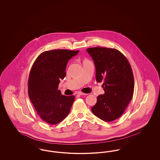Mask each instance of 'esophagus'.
I'll use <instances>...</instances> for the list:
<instances>
[{
    "label": "esophagus",
    "mask_w": 160,
    "mask_h": 160,
    "mask_svg": "<svg viewBox=\"0 0 160 160\" xmlns=\"http://www.w3.org/2000/svg\"><path fill=\"white\" fill-rule=\"evenodd\" d=\"M77 93H78V95H87L86 93H83V92L80 91L78 92Z\"/></svg>",
    "instance_id": "obj_1"
}]
</instances>
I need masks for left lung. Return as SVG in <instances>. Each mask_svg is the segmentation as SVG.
<instances>
[{"instance_id":"left-lung-1","label":"left lung","mask_w":160,"mask_h":160,"mask_svg":"<svg viewBox=\"0 0 160 160\" xmlns=\"http://www.w3.org/2000/svg\"><path fill=\"white\" fill-rule=\"evenodd\" d=\"M86 51L95 65L96 80L103 82L105 92L98 96L92 112L104 121H113L122 116L132 98L134 80L131 65L126 57L114 48L98 47Z\"/></svg>"}]
</instances>
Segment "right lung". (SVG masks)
<instances>
[{"mask_svg": "<svg viewBox=\"0 0 160 160\" xmlns=\"http://www.w3.org/2000/svg\"><path fill=\"white\" fill-rule=\"evenodd\" d=\"M78 50H53L39 54L34 62L28 80V94L40 118L50 124H57L69 114L74 95L65 96L58 90L60 80L66 76L69 60Z\"/></svg>", "mask_w": 160, "mask_h": 160, "instance_id": "1", "label": "right lung"}]
</instances>
